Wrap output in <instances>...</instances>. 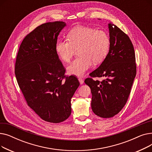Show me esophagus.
I'll return each instance as SVG.
<instances>
[{
    "label": "esophagus",
    "instance_id": "esophagus-1",
    "mask_svg": "<svg viewBox=\"0 0 152 152\" xmlns=\"http://www.w3.org/2000/svg\"><path fill=\"white\" fill-rule=\"evenodd\" d=\"M78 80L79 81V83H80L81 84H83L84 83V79H82V78H79Z\"/></svg>",
    "mask_w": 152,
    "mask_h": 152
}]
</instances>
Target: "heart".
<instances>
[{
    "instance_id": "b5f03b06",
    "label": "heart",
    "mask_w": 152,
    "mask_h": 152,
    "mask_svg": "<svg viewBox=\"0 0 152 152\" xmlns=\"http://www.w3.org/2000/svg\"><path fill=\"white\" fill-rule=\"evenodd\" d=\"M67 40L56 42L55 51L64 62L70 61L77 50L79 56L67 67L68 73L83 76L94 64L102 63L109 52L110 39L105 31L95 28L77 26L67 34Z\"/></svg>"
}]
</instances>
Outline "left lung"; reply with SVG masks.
<instances>
[{"mask_svg": "<svg viewBox=\"0 0 152 152\" xmlns=\"http://www.w3.org/2000/svg\"><path fill=\"white\" fill-rule=\"evenodd\" d=\"M110 45L101 65L84 81L91 90V107L99 116L109 118L117 115L128 99L136 75L133 45L129 37L112 23L108 24ZM103 77L100 82L92 77Z\"/></svg>", "mask_w": 152, "mask_h": 152, "instance_id": "1", "label": "left lung"}]
</instances>
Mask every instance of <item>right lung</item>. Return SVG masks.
<instances>
[{"mask_svg": "<svg viewBox=\"0 0 152 152\" xmlns=\"http://www.w3.org/2000/svg\"><path fill=\"white\" fill-rule=\"evenodd\" d=\"M63 21L37 26L22 41L17 56L15 74L28 106L43 120L64 121L71 115V99L79 86L76 76H65L55 51Z\"/></svg>", "mask_w": 152, "mask_h": 152, "instance_id": "add662e5", "label": "right lung"}]
</instances>
